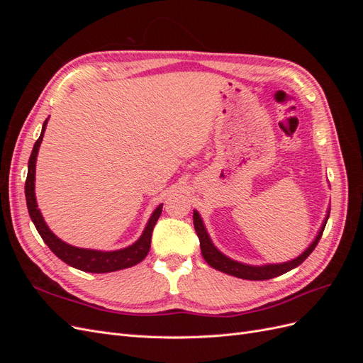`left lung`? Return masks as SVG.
<instances>
[{
	"instance_id": "left-lung-1",
	"label": "left lung",
	"mask_w": 363,
	"mask_h": 363,
	"mask_svg": "<svg viewBox=\"0 0 363 363\" xmlns=\"http://www.w3.org/2000/svg\"><path fill=\"white\" fill-rule=\"evenodd\" d=\"M327 219L328 215L325 216V221L320 230V233H318L316 239L311 244V247L307 248L301 256H298L296 259L286 262V263H280V265H265V267H250V265H244V263H239L235 262L232 259L225 257L223 252H219L213 244L211 242V238H208L206 228L203 225L201 218L199 215V212H194V227H195V232L199 235L200 239V247H201V255L204 257V260L211 265L212 268L225 272L228 276H233V277H239V279H245V280H269L274 277H279L281 274L288 272L294 268H296L298 265L311 256V252L315 250V247L320 242V239L323 236V232L327 224Z\"/></svg>"
}]
</instances>
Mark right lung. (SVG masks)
<instances>
[{
  "label": "right lung",
  "instance_id": "right-lung-1",
  "mask_svg": "<svg viewBox=\"0 0 363 363\" xmlns=\"http://www.w3.org/2000/svg\"><path fill=\"white\" fill-rule=\"evenodd\" d=\"M47 121L42 125V133L39 139L35 142L33 147L31 156L28 159V172L26 180V200H27V208L33 224H35L38 233L43 239V242L48 245V248L56 255L59 259H62L65 263H68L69 267H74L77 269H82L84 272H112L118 269H124L136 265V263L145 259L150 251L151 245V235L152 228H155L157 219L162 213V204L152 212L150 221L144 230V233L139 238L138 242L130 245L124 250L118 251H96V250H84L77 248L72 245L65 244L56 235L51 233V230L47 227L45 221L38 208L36 196H35V168H36V156L40 147V142L43 138V131H45Z\"/></svg>",
  "mask_w": 363,
  "mask_h": 363
}]
</instances>
